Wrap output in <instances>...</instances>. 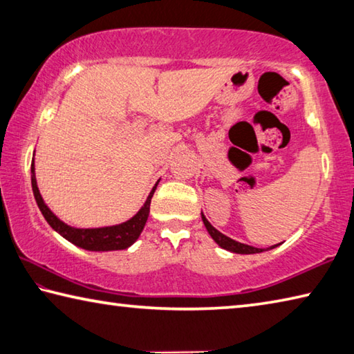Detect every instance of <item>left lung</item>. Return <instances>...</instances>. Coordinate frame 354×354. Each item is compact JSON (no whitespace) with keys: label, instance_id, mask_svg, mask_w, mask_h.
<instances>
[{"label":"left lung","instance_id":"1","mask_svg":"<svg viewBox=\"0 0 354 354\" xmlns=\"http://www.w3.org/2000/svg\"><path fill=\"white\" fill-rule=\"evenodd\" d=\"M201 218H203V223H205L206 230L209 234H211V237L215 241V243H218L221 248L223 250H227L231 251V253H237V254H254V253H262V251H267V250H273L277 248L278 245H273V247H268V248H254V247H250V245H245V243H241V242H236L232 241V239H230L225 234H221L220 231L215 230V227L209 223L207 218L203 215L201 212Z\"/></svg>","mask_w":354,"mask_h":354}]
</instances>
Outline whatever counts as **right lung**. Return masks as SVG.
<instances>
[{
	"label": "right lung",
	"mask_w": 354,
	"mask_h": 354,
	"mask_svg": "<svg viewBox=\"0 0 354 354\" xmlns=\"http://www.w3.org/2000/svg\"><path fill=\"white\" fill-rule=\"evenodd\" d=\"M31 183H32V192L34 198L37 201V206L40 212L44 214L45 220L48 221L53 230L59 232L64 239H67L76 247L88 250V251H113V250H124L133 245L137 239H139L140 232L143 231L149 214V205H151V198L158 183L149 192L145 205L140 207V211L137 212L133 218L120 225L113 226H104V227H73L67 223H64L62 220H59L55 214L51 212V209L45 205L44 198H41L39 187H37V179H35V167L34 160L31 164Z\"/></svg>",
	"instance_id": "1"
}]
</instances>
